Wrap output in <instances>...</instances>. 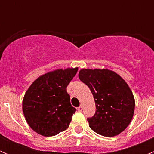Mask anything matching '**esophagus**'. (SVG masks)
Returning <instances> with one entry per match:
<instances>
[{
	"instance_id": "obj_1",
	"label": "esophagus",
	"mask_w": 154,
	"mask_h": 154,
	"mask_svg": "<svg viewBox=\"0 0 154 154\" xmlns=\"http://www.w3.org/2000/svg\"><path fill=\"white\" fill-rule=\"evenodd\" d=\"M77 110H78L79 112H82V111H83V106H82L81 105H80V106H79L78 108H77Z\"/></svg>"
}]
</instances>
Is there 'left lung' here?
I'll return each instance as SVG.
<instances>
[{
	"label": "left lung",
	"mask_w": 154,
	"mask_h": 154,
	"mask_svg": "<svg viewBox=\"0 0 154 154\" xmlns=\"http://www.w3.org/2000/svg\"><path fill=\"white\" fill-rule=\"evenodd\" d=\"M78 76L90 88L95 102V113L87 119L90 128L106 137L123 132L135 109L133 92L124 79L108 69H81Z\"/></svg>",
	"instance_id": "left-lung-1"
}]
</instances>
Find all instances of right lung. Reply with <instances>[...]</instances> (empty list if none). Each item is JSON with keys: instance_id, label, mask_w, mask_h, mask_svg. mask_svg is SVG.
I'll return each instance as SVG.
<instances>
[{"instance_id": "right-lung-1", "label": "right lung", "mask_w": 154, "mask_h": 154, "mask_svg": "<svg viewBox=\"0 0 154 154\" xmlns=\"http://www.w3.org/2000/svg\"><path fill=\"white\" fill-rule=\"evenodd\" d=\"M77 71L78 68L51 71L37 78L27 89L23 112L37 133L54 136L69 127L76 109L71 106L66 88Z\"/></svg>"}]
</instances>
